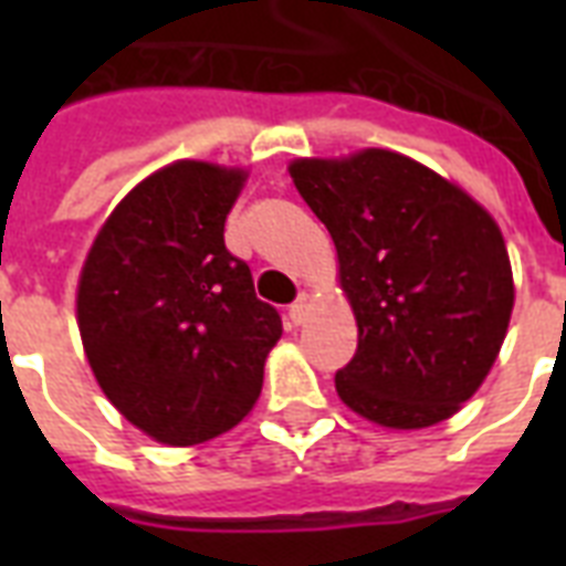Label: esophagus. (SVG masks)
<instances>
[{
	"label": "esophagus",
	"instance_id": "esophagus-1",
	"mask_svg": "<svg viewBox=\"0 0 566 566\" xmlns=\"http://www.w3.org/2000/svg\"><path fill=\"white\" fill-rule=\"evenodd\" d=\"M308 296H300V300L293 302L291 308H287V317H291V323L293 326H302V323H305V319H308Z\"/></svg>",
	"mask_w": 566,
	"mask_h": 566
}]
</instances>
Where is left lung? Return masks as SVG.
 Returning <instances> with one entry per match:
<instances>
[{"label": "left lung", "mask_w": 566, "mask_h": 566, "mask_svg": "<svg viewBox=\"0 0 566 566\" xmlns=\"http://www.w3.org/2000/svg\"><path fill=\"white\" fill-rule=\"evenodd\" d=\"M291 176L335 240L358 319L337 396L387 429L452 417L509 332L514 282L500 226L438 172L385 149L302 158Z\"/></svg>", "instance_id": "8db88e82"}]
</instances>
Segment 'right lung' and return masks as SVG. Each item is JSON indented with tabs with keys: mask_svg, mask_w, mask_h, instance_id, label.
<instances>
[{
	"mask_svg": "<svg viewBox=\"0 0 566 566\" xmlns=\"http://www.w3.org/2000/svg\"><path fill=\"white\" fill-rule=\"evenodd\" d=\"M243 172L176 161L93 240L78 282L84 353L114 408L170 447L238 426L261 396L282 317L226 249Z\"/></svg>",
	"mask_w": 566,
	"mask_h": 566,
	"instance_id": "1",
	"label": "right lung"
}]
</instances>
